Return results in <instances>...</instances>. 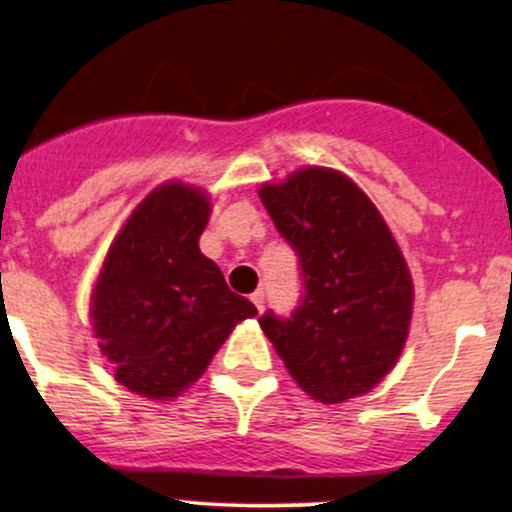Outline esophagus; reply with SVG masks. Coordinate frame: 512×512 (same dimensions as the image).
<instances>
[{"label":"esophagus","instance_id":"1","mask_svg":"<svg viewBox=\"0 0 512 512\" xmlns=\"http://www.w3.org/2000/svg\"><path fill=\"white\" fill-rule=\"evenodd\" d=\"M250 301L255 303V308H257V311H260V313L265 311V291H262V289H257L255 294L250 296Z\"/></svg>","mask_w":512,"mask_h":512}]
</instances>
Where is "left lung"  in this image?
<instances>
[{
	"label": "left lung",
	"instance_id": "8db88e82",
	"mask_svg": "<svg viewBox=\"0 0 512 512\" xmlns=\"http://www.w3.org/2000/svg\"><path fill=\"white\" fill-rule=\"evenodd\" d=\"M260 199L299 257L303 289L291 316L267 311L262 330L316 401L367 393L396 364L413 311L391 230L355 182L323 167L267 184Z\"/></svg>",
	"mask_w": 512,
	"mask_h": 512
}]
</instances>
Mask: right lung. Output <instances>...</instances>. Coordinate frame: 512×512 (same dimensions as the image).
<instances>
[{"mask_svg": "<svg viewBox=\"0 0 512 512\" xmlns=\"http://www.w3.org/2000/svg\"><path fill=\"white\" fill-rule=\"evenodd\" d=\"M209 199L162 184L133 211L94 289V335L116 381L140 396H177L204 374L240 320L257 308L201 255Z\"/></svg>", "mask_w": 512, "mask_h": 512, "instance_id": "add662e5", "label": "right lung"}]
</instances>
